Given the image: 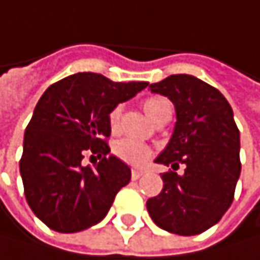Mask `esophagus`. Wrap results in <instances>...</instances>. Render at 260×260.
<instances>
[{
    "instance_id": "1",
    "label": "esophagus",
    "mask_w": 260,
    "mask_h": 260,
    "mask_svg": "<svg viewBox=\"0 0 260 260\" xmlns=\"http://www.w3.org/2000/svg\"><path fill=\"white\" fill-rule=\"evenodd\" d=\"M143 173H145V172H143V170L134 168V170H133V172H131V178H133V179H139V178H140V176H142Z\"/></svg>"
}]
</instances>
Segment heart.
<instances>
[{"mask_svg": "<svg viewBox=\"0 0 260 260\" xmlns=\"http://www.w3.org/2000/svg\"><path fill=\"white\" fill-rule=\"evenodd\" d=\"M143 111L153 121H157L165 114L172 112V107H170V103L165 98L151 96V98L145 100ZM120 117H121V107L117 106L111 112V115H109V124H111L112 131H117L118 129ZM114 151L121 160L131 164V165H142L143 162H146L149 157H151V148L145 143H142V142H139V140H134V139L118 140L114 146Z\"/></svg>", "mask_w": 260, "mask_h": 260, "instance_id": "heart-1", "label": "heart"}]
</instances>
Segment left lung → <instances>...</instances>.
Segmentation results:
<instances>
[{
  "label": "left lung",
  "mask_w": 260,
  "mask_h": 260,
  "mask_svg": "<svg viewBox=\"0 0 260 260\" xmlns=\"http://www.w3.org/2000/svg\"><path fill=\"white\" fill-rule=\"evenodd\" d=\"M167 96L176 123L156 164H184L182 175L162 173V192L146 201L153 221L168 233L197 236L217 224L234 200L240 176V133L233 109L215 87L192 75H172L151 84Z\"/></svg>",
  "instance_id": "8db88e82"
}]
</instances>
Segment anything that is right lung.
<instances>
[{"label":"right lung","instance_id":"1","mask_svg":"<svg viewBox=\"0 0 260 260\" xmlns=\"http://www.w3.org/2000/svg\"><path fill=\"white\" fill-rule=\"evenodd\" d=\"M146 85L84 72L49 85L39 100L24 131L20 175L29 207L53 231L95 226L131 181V168L106 143L109 115ZM87 154L102 160L93 169L82 166Z\"/></svg>","mask_w":260,"mask_h":260}]
</instances>
